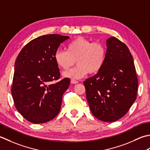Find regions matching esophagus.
Wrapping results in <instances>:
<instances>
[{
	"label": "esophagus",
	"mask_w": 150,
	"mask_h": 150,
	"mask_svg": "<svg viewBox=\"0 0 150 150\" xmlns=\"http://www.w3.org/2000/svg\"><path fill=\"white\" fill-rule=\"evenodd\" d=\"M71 83H72V84H76V83H78V81H76V80H75V79H71Z\"/></svg>",
	"instance_id": "34e87169"
}]
</instances>
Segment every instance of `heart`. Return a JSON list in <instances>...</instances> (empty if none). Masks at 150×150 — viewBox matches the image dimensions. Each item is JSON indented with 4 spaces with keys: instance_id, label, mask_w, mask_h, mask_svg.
Returning a JSON list of instances; mask_svg holds the SVG:
<instances>
[{
    "instance_id": "heart-1",
    "label": "heart",
    "mask_w": 150,
    "mask_h": 150,
    "mask_svg": "<svg viewBox=\"0 0 150 150\" xmlns=\"http://www.w3.org/2000/svg\"><path fill=\"white\" fill-rule=\"evenodd\" d=\"M107 48L102 42H93L84 37H78L67 45V51L57 50L54 54L56 65L67 70L77 63L74 68L63 73L64 77L80 79L88 72L96 74L104 65Z\"/></svg>"
}]
</instances>
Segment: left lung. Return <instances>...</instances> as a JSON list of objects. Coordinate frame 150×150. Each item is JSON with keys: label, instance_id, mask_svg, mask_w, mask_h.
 <instances>
[{"label": "left lung", "instance_id": "8db88e82", "mask_svg": "<svg viewBox=\"0 0 150 150\" xmlns=\"http://www.w3.org/2000/svg\"><path fill=\"white\" fill-rule=\"evenodd\" d=\"M106 42L104 65L83 84L93 115L100 120L111 122L124 117L135 101L138 78L127 45L115 37Z\"/></svg>", "mask_w": 150, "mask_h": 150}]
</instances>
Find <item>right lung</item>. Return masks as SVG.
<instances>
[{
	"label": "right lung",
	"instance_id": "obj_1",
	"mask_svg": "<svg viewBox=\"0 0 150 150\" xmlns=\"http://www.w3.org/2000/svg\"><path fill=\"white\" fill-rule=\"evenodd\" d=\"M69 36L38 37L21 50L15 63L11 94L18 112L33 124L45 123L59 112L63 93L71 79L60 78L54 54Z\"/></svg>",
	"mask_w": 150,
	"mask_h": 150
}]
</instances>
